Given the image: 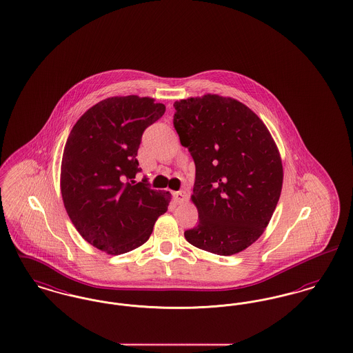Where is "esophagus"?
Here are the masks:
<instances>
[{
	"mask_svg": "<svg viewBox=\"0 0 353 353\" xmlns=\"http://www.w3.org/2000/svg\"><path fill=\"white\" fill-rule=\"evenodd\" d=\"M173 199L177 204L184 203L188 199L187 193L184 190H179V192H173Z\"/></svg>",
	"mask_w": 353,
	"mask_h": 353,
	"instance_id": "34e87169",
	"label": "esophagus"
}]
</instances>
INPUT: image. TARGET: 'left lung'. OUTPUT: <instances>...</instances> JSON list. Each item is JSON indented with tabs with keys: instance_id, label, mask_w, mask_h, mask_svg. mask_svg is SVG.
Wrapping results in <instances>:
<instances>
[{
	"instance_id": "obj_1",
	"label": "left lung",
	"mask_w": 353,
	"mask_h": 353,
	"mask_svg": "<svg viewBox=\"0 0 353 353\" xmlns=\"http://www.w3.org/2000/svg\"><path fill=\"white\" fill-rule=\"evenodd\" d=\"M173 124L196 165L199 224L188 243L220 256L252 245L270 224L283 163L268 128L247 105L219 94L176 101Z\"/></svg>"
}]
</instances>
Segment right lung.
Masks as SVG:
<instances>
[{"label": "right lung", "mask_w": 353, "mask_h": 353, "mask_svg": "<svg viewBox=\"0 0 353 353\" xmlns=\"http://www.w3.org/2000/svg\"><path fill=\"white\" fill-rule=\"evenodd\" d=\"M164 112L150 97H109L89 108L66 140L63 205L83 240L108 254L141 247L168 210L169 192L134 181L141 136Z\"/></svg>", "instance_id": "add662e5"}]
</instances>
